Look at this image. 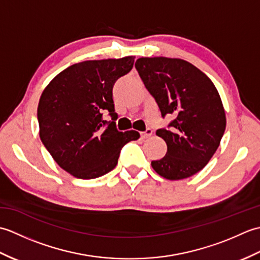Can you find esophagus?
I'll list each match as a JSON object with an SVG mask.
<instances>
[{
    "instance_id": "1",
    "label": "esophagus",
    "mask_w": 260,
    "mask_h": 260,
    "mask_svg": "<svg viewBox=\"0 0 260 260\" xmlns=\"http://www.w3.org/2000/svg\"><path fill=\"white\" fill-rule=\"evenodd\" d=\"M152 129L151 128H147L145 132H143V133H141V137H142V140H147V139H150V137L152 136Z\"/></svg>"
}]
</instances>
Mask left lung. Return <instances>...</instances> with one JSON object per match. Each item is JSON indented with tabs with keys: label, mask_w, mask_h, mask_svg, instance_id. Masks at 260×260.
Here are the masks:
<instances>
[{
	"label": "left lung",
	"mask_w": 260,
	"mask_h": 260,
	"mask_svg": "<svg viewBox=\"0 0 260 260\" xmlns=\"http://www.w3.org/2000/svg\"><path fill=\"white\" fill-rule=\"evenodd\" d=\"M135 68L163 117L173 116L170 128L156 131L168 152L152 161V168L168 180L198 173L217 151L227 124L217 88L206 74L183 59L143 57L136 60Z\"/></svg>",
	"instance_id": "8db88e82"
}]
</instances>
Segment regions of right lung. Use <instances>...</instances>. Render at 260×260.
<instances>
[{"label":"right lung","mask_w":260,"mask_h":260,"mask_svg":"<svg viewBox=\"0 0 260 260\" xmlns=\"http://www.w3.org/2000/svg\"><path fill=\"white\" fill-rule=\"evenodd\" d=\"M134 56L88 60L62 70L42 91L38 105L39 135L52 158L78 179H96L112 171L121 147L140 139L136 131L118 132L113 87L133 68Z\"/></svg>","instance_id":"obj_1"}]
</instances>
